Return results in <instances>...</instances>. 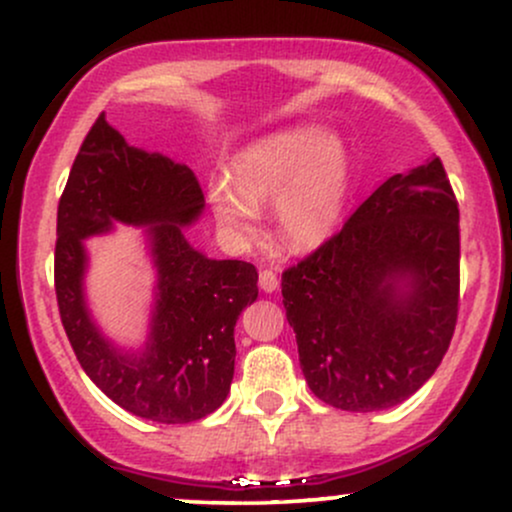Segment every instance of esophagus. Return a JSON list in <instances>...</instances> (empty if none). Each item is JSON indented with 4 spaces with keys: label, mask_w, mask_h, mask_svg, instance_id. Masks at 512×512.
I'll return each mask as SVG.
<instances>
[{
    "label": "esophagus",
    "mask_w": 512,
    "mask_h": 512,
    "mask_svg": "<svg viewBox=\"0 0 512 512\" xmlns=\"http://www.w3.org/2000/svg\"><path fill=\"white\" fill-rule=\"evenodd\" d=\"M260 289L264 293H272L279 289V276H276V272H272V269H262L260 272Z\"/></svg>",
    "instance_id": "34e87169"
}]
</instances>
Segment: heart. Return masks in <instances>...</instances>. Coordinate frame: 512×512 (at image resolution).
<instances>
[{
	"label": "heart",
	"instance_id": "1",
	"mask_svg": "<svg viewBox=\"0 0 512 512\" xmlns=\"http://www.w3.org/2000/svg\"><path fill=\"white\" fill-rule=\"evenodd\" d=\"M349 192L351 158L342 139L293 127L238 151L228 182L209 185V204L221 231L240 248L260 236L257 209L272 204L279 238L293 250H310L334 236Z\"/></svg>",
	"mask_w": 512,
	"mask_h": 512
}]
</instances>
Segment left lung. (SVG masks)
Here are the masks:
<instances>
[{
	"label": "left lung",
	"instance_id": "obj_1",
	"mask_svg": "<svg viewBox=\"0 0 512 512\" xmlns=\"http://www.w3.org/2000/svg\"><path fill=\"white\" fill-rule=\"evenodd\" d=\"M317 399L344 411L404 402L457 325L460 209L440 158L387 178L342 231L281 276Z\"/></svg>",
	"mask_w": 512,
	"mask_h": 512
}]
</instances>
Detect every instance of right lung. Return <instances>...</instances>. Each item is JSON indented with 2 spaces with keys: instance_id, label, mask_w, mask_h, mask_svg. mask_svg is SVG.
Returning a JSON list of instances; mask_svg holds the SVG:
<instances>
[{
  "instance_id": "add662e5",
  "label": "right lung",
  "mask_w": 512,
  "mask_h": 512,
  "mask_svg": "<svg viewBox=\"0 0 512 512\" xmlns=\"http://www.w3.org/2000/svg\"><path fill=\"white\" fill-rule=\"evenodd\" d=\"M204 207L190 168L125 142L101 115L88 129L57 207L55 293L81 368L129 414L190 424L216 411L231 390L238 315L257 298V269L209 260L182 236ZM113 220L151 225L159 269L152 334L142 355H122L85 310L83 238Z\"/></svg>"
}]
</instances>
